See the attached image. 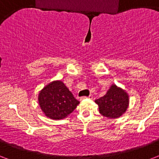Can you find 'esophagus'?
Segmentation results:
<instances>
[{
    "label": "esophagus",
    "instance_id": "obj_1",
    "mask_svg": "<svg viewBox=\"0 0 159 159\" xmlns=\"http://www.w3.org/2000/svg\"><path fill=\"white\" fill-rule=\"evenodd\" d=\"M87 98H89V99H91V98H92V97L90 95V96H88V97H81V99L80 100H83V99H87Z\"/></svg>",
    "mask_w": 159,
    "mask_h": 159
}]
</instances>
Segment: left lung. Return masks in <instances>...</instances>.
Wrapping results in <instances>:
<instances>
[{
	"label": "left lung",
	"instance_id": "1",
	"mask_svg": "<svg viewBox=\"0 0 159 159\" xmlns=\"http://www.w3.org/2000/svg\"><path fill=\"white\" fill-rule=\"evenodd\" d=\"M95 102L99 106L100 113L108 118H118L128 108L129 97L126 92L116 85L111 86L106 94Z\"/></svg>",
	"mask_w": 159,
	"mask_h": 159
}]
</instances>
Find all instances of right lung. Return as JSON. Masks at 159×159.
<instances>
[{
    "mask_svg": "<svg viewBox=\"0 0 159 159\" xmlns=\"http://www.w3.org/2000/svg\"><path fill=\"white\" fill-rule=\"evenodd\" d=\"M39 103L46 116L60 120L72 113L79 102L61 81H56L47 85L39 92Z\"/></svg>",
    "mask_w": 159,
    "mask_h": 159,
    "instance_id": "1",
    "label": "right lung"
}]
</instances>
